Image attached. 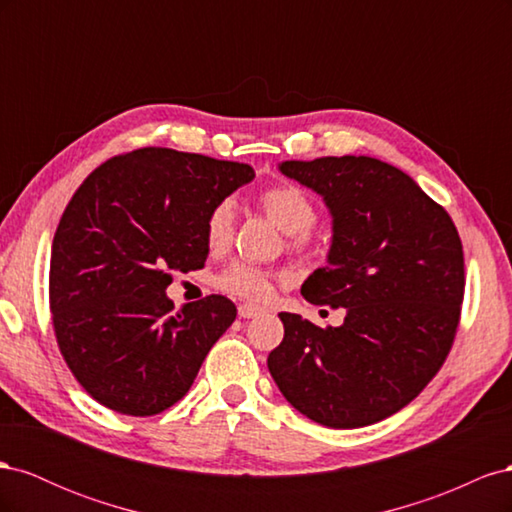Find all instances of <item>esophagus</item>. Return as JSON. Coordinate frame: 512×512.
Instances as JSON below:
<instances>
[{
  "label": "esophagus",
  "mask_w": 512,
  "mask_h": 512,
  "mask_svg": "<svg viewBox=\"0 0 512 512\" xmlns=\"http://www.w3.org/2000/svg\"><path fill=\"white\" fill-rule=\"evenodd\" d=\"M265 314V309L258 307V305H252V303H241L239 305V316L241 318H256V316H262Z\"/></svg>",
  "instance_id": "1"
}]
</instances>
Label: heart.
I'll return each mask as SVG.
<instances>
[{"label":"heart","mask_w":512,"mask_h":512,"mask_svg":"<svg viewBox=\"0 0 512 512\" xmlns=\"http://www.w3.org/2000/svg\"><path fill=\"white\" fill-rule=\"evenodd\" d=\"M258 205L277 226L292 235L294 245L303 247L309 243V228L316 222V205L299 185H273L258 196ZM232 228H235V207L230 200H220L209 211L205 226L209 247L213 250L224 247L232 237ZM273 282L275 277L269 271L243 265V262H235L215 277V286L222 292L247 301H267L273 292Z\"/></svg>","instance_id":"1"}]
</instances>
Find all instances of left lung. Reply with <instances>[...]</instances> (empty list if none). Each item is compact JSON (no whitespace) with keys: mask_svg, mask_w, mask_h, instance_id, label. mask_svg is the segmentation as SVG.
Instances as JSON below:
<instances>
[{"mask_svg":"<svg viewBox=\"0 0 512 512\" xmlns=\"http://www.w3.org/2000/svg\"><path fill=\"white\" fill-rule=\"evenodd\" d=\"M280 170L320 194L333 218L327 265L301 294L346 307V318L320 329L282 312L269 371L290 404L324 427L378 423L408 406L451 352L466 288L459 232L412 177L382 160H288Z\"/></svg>","mask_w":512,"mask_h":512,"instance_id":"8db88e82","label":"left lung"}]
</instances>
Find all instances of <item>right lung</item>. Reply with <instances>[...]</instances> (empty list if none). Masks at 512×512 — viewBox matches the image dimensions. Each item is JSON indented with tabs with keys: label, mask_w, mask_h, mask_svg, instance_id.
<instances>
[{
	"label": "right lung",
	"mask_w": 512,
	"mask_h": 512,
	"mask_svg": "<svg viewBox=\"0 0 512 512\" xmlns=\"http://www.w3.org/2000/svg\"><path fill=\"white\" fill-rule=\"evenodd\" d=\"M252 179L247 164L143 147L74 192L53 239L49 299L64 361L98 404L153 416L190 391L237 307L211 294L173 312L170 273L205 267L209 211Z\"/></svg>",
	"instance_id": "add662e5"
}]
</instances>
